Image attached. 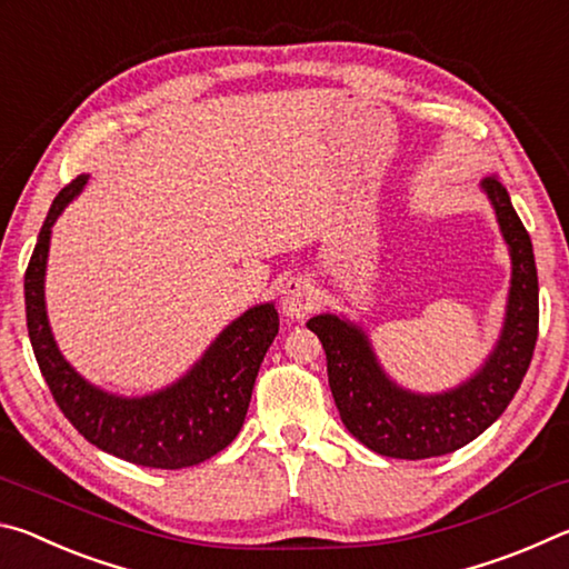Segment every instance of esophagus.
Listing matches in <instances>:
<instances>
[{"instance_id": "esophagus-1", "label": "esophagus", "mask_w": 569, "mask_h": 569, "mask_svg": "<svg viewBox=\"0 0 569 569\" xmlns=\"http://www.w3.org/2000/svg\"><path fill=\"white\" fill-rule=\"evenodd\" d=\"M319 301H321L319 288L308 281V278H301V276L288 278L281 288V311L286 319L291 321L306 319V316L319 306Z\"/></svg>"}]
</instances>
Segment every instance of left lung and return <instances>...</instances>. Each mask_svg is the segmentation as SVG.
<instances>
[{
  "label": "left lung",
  "mask_w": 569,
  "mask_h": 569,
  "mask_svg": "<svg viewBox=\"0 0 569 569\" xmlns=\"http://www.w3.org/2000/svg\"><path fill=\"white\" fill-rule=\"evenodd\" d=\"M512 256L505 326L481 369L441 393H413L393 383L361 326L333 313L306 326L326 351V371L346 429L381 457L429 459L457 451L502 417L532 361L539 326V286L532 240L497 178L481 180Z\"/></svg>",
  "instance_id": "8db88e82"
}]
</instances>
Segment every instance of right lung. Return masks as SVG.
Returning <instances> with one entry per match:
<instances>
[{"mask_svg": "<svg viewBox=\"0 0 569 569\" xmlns=\"http://www.w3.org/2000/svg\"><path fill=\"white\" fill-rule=\"evenodd\" d=\"M77 176L60 190L24 273L27 329L57 407L102 451L152 469H182L218 455L238 437L261 361L278 333V311L261 303L223 329L186 377L148 397H118L84 381L54 343L44 308V271L54 220L84 188Z\"/></svg>", "mask_w": 569, "mask_h": 569, "instance_id": "1", "label": "right lung"}]
</instances>
